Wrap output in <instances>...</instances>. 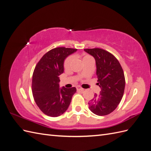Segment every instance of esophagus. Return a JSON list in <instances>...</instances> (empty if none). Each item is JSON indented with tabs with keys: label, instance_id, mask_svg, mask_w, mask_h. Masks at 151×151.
<instances>
[{
	"label": "esophagus",
	"instance_id": "esophagus-1",
	"mask_svg": "<svg viewBox=\"0 0 151 151\" xmlns=\"http://www.w3.org/2000/svg\"><path fill=\"white\" fill-rule=\"evenodd\" d=\"M76 89H77V90H79V91H84V89L82 88L81 87H80V86H76Z\"/></svg>",
	"mask_w": 151,
	"mask_h": 151
}]
</instances>
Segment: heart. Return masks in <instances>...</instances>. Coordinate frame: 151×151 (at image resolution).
<instances>
[{
  "mask_svg": "<svg viewBox=\"0 0 151 151\" xmlns=\"http://www.w3.org/2000/svg\"><path fill=\"white\" fill-rule=\"evenodd\" d=\"M92 58V57L90 56L89 55H85L84 57H83L82 60L83 62H85L86 60H90ZM72 61H73V57L72 56H69L68 58H67L65 59V62H64V67H65V69H69L70 66V64L72 63Z\"/></svg>",
  "mask_w": 151,
  "mask_h": 151,
  "instance_id": "obj_1",
  "label": "heart"
}]
</instances>
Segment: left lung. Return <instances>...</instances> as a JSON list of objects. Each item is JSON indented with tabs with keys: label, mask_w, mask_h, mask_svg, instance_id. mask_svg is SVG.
Masks as SVG:
<instances>
[{
	"label": "left lung",
	"mask_w": 151,
	"mask_h": 151,
	"mask_svg": "<svg viewBox=\"0 0 151 151\" xmlns=\"http://www.w3.org/2000/svg\"><path fill=\"white\" fill-rule=\"evenodd\" d=\"M94 57L97 67V84L101 91L88 102L93 113L102 116L111 113L119 104L124 94L125 78L123 70L113 54L104 49H84Z\"/></svg>",
	"instance_id": "left-lung-1"
}]
</instances>
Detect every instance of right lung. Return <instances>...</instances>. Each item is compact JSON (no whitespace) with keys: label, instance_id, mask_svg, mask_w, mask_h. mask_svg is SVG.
<instances>
[{"label":"right lung","instance_id":"obj_1","mask_svg":"<svg viewBox=\"0 0 151 151\" xmlns=\"http://www.w3.org/2000/svg\"><path fill=\"white\" fill-rule=\"evenodd\" d=\"M76 50L70 48H54L44 54L35 67L32 82V95L37 106L48 116L63 114L76 91L75 87L68 89L59 86L64 60Z\"/></svg>","mask_w":151,"mask_h":151}]
</instances>
